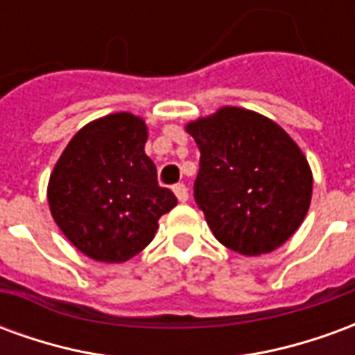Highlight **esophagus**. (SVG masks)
Returning a JSON list of instances; mask_svg holds the SVG:
<instances>
[{
	"mask_svg": "<svg viewBox=\"0 0 355 355\" xmlns=\"http://www.w3.org/2000/svg\"><path fill=\"white\" fill-rule=\"evenodd\" d=\"M173 192H175V196H177L180 203L188 201V196H190V193H188V188H186L184 184H177L175 188H173Z\"/></svg>",
	"mask_w": 355,
	"mask_h": 355,
	"instance_id": "esophagus-1",
	"label": "esophagus"
}]
</instances>
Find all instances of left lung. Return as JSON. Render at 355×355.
I'll return each mask as SVG.
<instances>
[{
  "mask_svg": "<svg viewBox=\"0 0 355 355\" xmlns=\"http://www.w3.org/2000/svg\"><path fill=\"white\" fill-rule=\"evenodd\" d=\"M200 148L193 200L215 238L247 257L283 245L304 220L312 171L268 117L226 106L186 125Z\"/></svg>",
  "mask_w": 355,
  "mask_h": 355,
  "instance_id": "obj_1",
  "label": "left lung"
}]
</instances>
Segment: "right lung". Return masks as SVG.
<instances>
[{
    "mask_svg": "<svg viewBox=\"0 0 355 355\" xmlns=\"http://www.w3.org/2000/svg\"><path fill=\"white\" fill-rule=\"evenodd\" d=\"M146 139L140 117L110 114L85 125L53 169L47 193L53 218L94 261H129L177 205L175 193L157 184L154 162L144 154Z\"/></svg>",
    "mask_w": 355,
    "mask_h": 355,
    "instance_id": "1",
    "label": "right lung"
}]
</instances>
